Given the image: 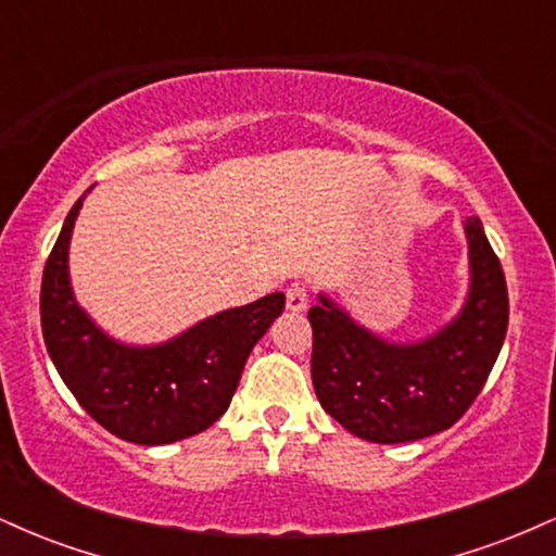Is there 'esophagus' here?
<instances>
[{
    "mask_svg": "<svg viewBox=\"0 0 556 556\" xmlns=\"http://www.w3.org/2000/svg\"><path fill=\"white\" fill-rule=\"evenodd\" d=\"M285 298H287V308L295 311V314H300V311L308 308V287H305L303 282H290V285H287Z\"/></svg>",
    "mask_w": 556,
    "mask_h": 556,
    "instance_id": "1",
    "label": "esophagus"
}]
</instances>
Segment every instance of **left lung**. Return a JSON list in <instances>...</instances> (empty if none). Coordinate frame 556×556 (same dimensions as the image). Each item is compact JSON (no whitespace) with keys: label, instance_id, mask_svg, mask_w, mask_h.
Returning a JSON list of instances; mask_svg holds the SVG:
<instances>
[{"label":"left lung","instance_id":"obj_1","mask_svg":"<svg viewBox=\"0 0 556 556\" xmlns=\"http://www.w3.org/2000/svg\"><path fill=\"white\" fill-rule=\"evenodd\" d=\"M470 295L463 314L418 344H389L334 308L308 311L311 376L337 424L376 444L416 442L450 429L473 405L500 355L509 321L507 282L481 219L468 216Z\"/></svg>","mask_w":556,"mask_h":556}]
</instances>
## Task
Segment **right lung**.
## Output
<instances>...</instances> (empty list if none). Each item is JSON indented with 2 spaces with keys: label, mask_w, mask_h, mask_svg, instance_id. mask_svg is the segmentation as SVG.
<instances>
[{
  "label": "right lung",
  "mask_w": 556,
  "mask_h": 556,
  "mask_svg": "<svg viewBox=\"0 0 556 556\" xmlns=\"http://www.w3.org/2000/svg\"><path fill=\"white\" fill-rule=\"evenodd\" d=\"M86 193L70 208L41 279V331L56 371L83 410L125 442L154 446L206 431L225 416L242 366L282 314L285 295L229 308L159 348L112 342L78 308L67 279L70 235Z\"/></svg>",
  "instance_id": "add662e5"
}]
</instances>
